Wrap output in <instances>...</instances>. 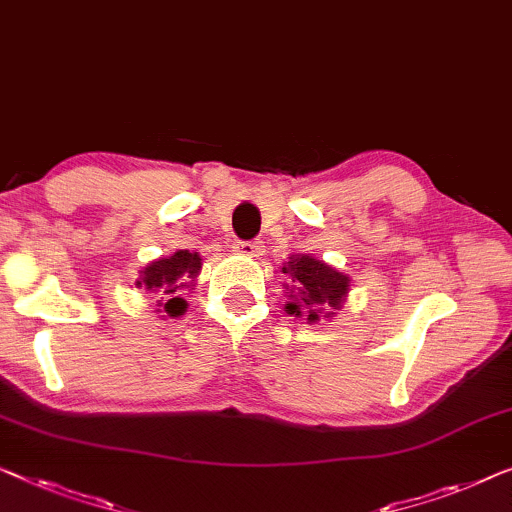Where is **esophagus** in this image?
I'll use <instances>...</instances> for the list:
<instances>
[{"label": "esophagus", "mask_w": 512, "mask_h": 512, "mask_svg": "<svg viewBox=\"0 0 512 512\" xmlns=\"http://www.w3.org/2000/svg\"><path fill=\"white\" fill-rule=\"evenodd\" d=\"M233 251H235V254H240V256L256 258V256H261L263 249H261V244H258V242H235Z\"/></svg>", "instance_id": "esophagus-1"}]
</instances>
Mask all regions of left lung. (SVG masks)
Masks as SVG:
<instances>
[{
    "label": "left lung",
    "mask_w": 512,
    "mask_h": 512,
    "mask_svg": "<svg viewBox=\"0 0 512 512\" xmlns=\"http://www.w3.org/2000/svg\"><path fill=\"white\" fill-rule=\"evenodd\" d=\"M279 272L288 277V284H284V311L309 325L318 323L321 318L328 321L335 316L344 307L348 291H351L348 274L309 254L288 256Z\"/></svg>",
    "instance_id": "obj_1"
}]
</instances>
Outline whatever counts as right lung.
I'll use <instances>...</instances> for the list:
<instances>
[{
    "instance_id": "1",
    "label": "right lung",
    "mask_w": 512,
    "mask_h": 512,
    "mask_svg": "<svg viewBox=\"0 0 512 512\" xmlns=\"http://www.w3.org/2000/svg\"><path fill=\"white\" fill-rule=\"evenodd\" d=\"M201 268L203 258L198 251L177 249L175 254L147 263L138 272L136 288L154 295L161 318H177L187 311V300L182 298V291H191L196 286Z\"/></svg>"
}]
</instances>
